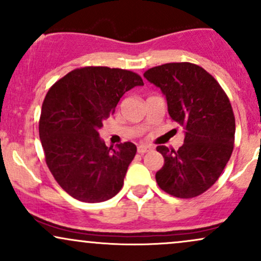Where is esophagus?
<instances>
[{"instance_id": "1", "label": "esophagus", "mask_w": 261, "mask_h": 261, "mask_svg": "<svg viewBox=\"0 0 261 261\" xmlns=\"http://www.w3.org/2000/svg\"><path fill=\"white\" fill-rule=\"evenodd\" d=\"M152 149L151 146H147V145H140L139 147H137V152H139L140 154H143L146 153V152H149Z\"/></svg>"}]
</instances>
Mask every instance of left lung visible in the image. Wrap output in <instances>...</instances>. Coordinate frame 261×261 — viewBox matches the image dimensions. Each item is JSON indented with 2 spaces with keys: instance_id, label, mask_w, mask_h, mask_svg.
Listing matches in <instances>:
<instances>
[{
  "instance_id": "left-lung-1",
  "label": "left lung",
  "mask_w": 261,
  "mask_h": 261,
  "mask_svg": "<svg viewBox=\"0 0 261 261\" xmlns=\"http://www.w3.org/2000/svg\"><path fill=\"white\" fill-rule=\"evenodd\" d=\"M143 76L162 89L170 118L185 128L178 151L157 147L164 158L155 173L158 187L180 199L201 195L222 174L234 147L236 119L228 97L214 76L191 62L155 66Z\"/></svg>"
}]
</instances>
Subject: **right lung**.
<instances>
[{
  "label": "right lung",
  "mask_w": 261,
  "mask_h": 261,
  "mask_svg": "<svg viewBox=\"0 0 261 261\" xmlns=\"http://www.w3.org/2000/svg\"><path fill=\"white\" fill-rule=\"evenodd\" d=\"M136 86L143 81L133 71L86 66L60 79L45 95L39 119L45 162L74 199L101 202L121 190L136 146L124 142L108 147L98 128L125 92Z\"/></svg>",
  "instance_id": "1"
}]
</instances>
